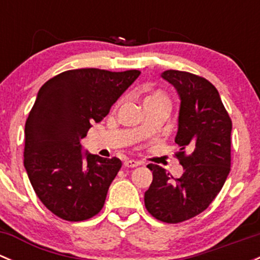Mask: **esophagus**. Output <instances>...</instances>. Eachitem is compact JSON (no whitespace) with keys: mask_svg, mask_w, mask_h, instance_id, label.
<instances>
[{"mask_svg":"<svg viewBox=\"0 0 260 260\" xmlns=\"http://www.w3.org/2000/svg\"><path fill=\"white\" fill-rule=\"evenodd\" d=\"M140 165H142V162L136 161V159H125V161L123 162V166L124 167H137L140 166Z\"/></svg>","mask_w":260,"mask_h":260,"instance_id":"34e87169","label":"esophagus"}]
</instances>
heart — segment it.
I'll return each mask as SVG.
<instances>
[{
    "label": "heart",
    "mask_w": 260,
    "mask_h": 260,
    "mask_svg": "<svg viewBox=\"0 0 260 260\" xmlns=\"http://www.w3.org/2000/svg\"><path fill=\"white\" fill-rule=\"evenodd\" d=\"M154 99H162V101H166L167 102L166 95H165L164 93H161V91H156V93H152L151 95L147 96V99H146L145 102H147V101H154Z\"/></svg>",
    "instance_id": "heart-1"
}]
</instances>
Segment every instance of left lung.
Listing matches in <instances>:
<instances>
[{
    "label": "left lung",
    "instance_id": "obj_1",
    "mask_svg": "<svg viewBox=\"0 0 260 260\" xmlns=\"http://www.w3.org/2000/svg\"><path fill=\"white\" fill-rule=\"evenodd\" d=\"M161 77L180 98L175 142L181 147L176 156L183 174L174 179L149 164L153 180L145 192V205L157 220L176 224L208 209L224 186L230 172L233 125L219 91L205 78L180 70H166Z\"/></svg>",
    "mask_w": 260,
    "mask_h": 260
}]
</instances>
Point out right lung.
I'll return each mask as SVG.
<instances>
[{
    "instance_id": "add662e5",
    "label": "right lung",
    "mask_w": 260,
    "mask_h": 260,
    "mask_svg": "<svg viewBox=\"0 0 260 260\" xmlns=\"http://www.w3.org/2000/svg\"><path fill=\"white\" fill-rule=\"evenodd\" d=\"M140 74L68 70L39 90L25 124L23 165L38 198L56 216L83 221L103 208L122 162L84 151L80 141Z\"/></svg>"
}]
</instances>
